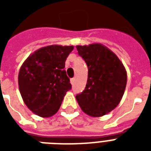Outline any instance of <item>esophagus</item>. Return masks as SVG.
<instances>
[{
	"mask_svg": "<svg viewBox=\"0 0 151 151\" xmlns=\"http://www.w3.org/2000/svg\"><path fill=\"white\" fill-rule=\"evenodd\" d=\"M74 82H75V78H72V79L70 80L71 85H73V84H74Z\"/></svg>",
	"mask_w": 151,
	"mask_h": 151,
	"instance_id": "34e87169",
	"label": "esophagus"
}]
</instances>
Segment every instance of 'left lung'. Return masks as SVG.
Listing matches in <instances>:
<instances>
[{
	"instance_id": "left-lung-1",
	"label": "left lung",
	"mask_w": 151,
	"mask_h": 151,
	"mask_svg": "<svg viewBox=\"0 0 151 151\" xmlns=\"http://www.w3.org/2000/svg\"><path fill=\"white\" fill-rule=\"evenodd\" d=\"M76 48L88 69L85 90L76 96V99L86 114L102 117L122 100L127 84L126 70L114 52L102 44Z\"/></svg>"
}]
</instances>
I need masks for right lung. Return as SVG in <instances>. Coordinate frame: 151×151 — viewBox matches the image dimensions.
Masks as SVG:
<instances>
[{
  "label": "right lung",
  "instance_id": "obj_1",
  "mask_svg": "<svg viewBox=\"0 0 151 151\" xmlns=\"http://www.w3.org/2000/svg\"><path fill=\"white\" fill-rule=\"evenodd\" d=\"M73 49V45L42 47L29 55L20 67V94L26 106L36 115L49 117L55 114L66 92L71 89L64 67Z\"/></svg>",
  "mask_w": 151,
  "mask_h": 151
}]
</instances>
